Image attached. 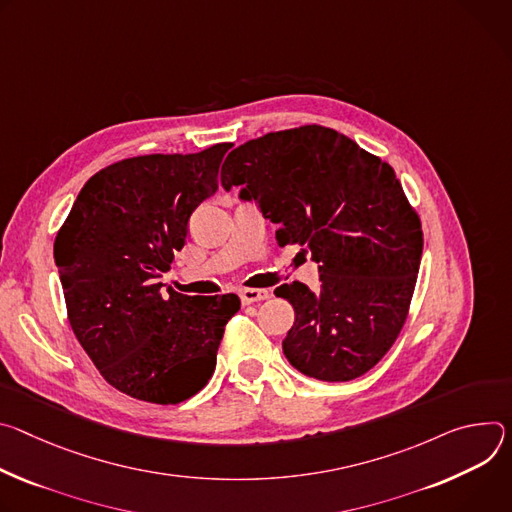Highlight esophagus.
Masks as SVG:
<instances>
[{"mask_svg":"<svg viewBox=\"0 0 512 512\" xmlns=\"http://www.w3.org/2000/svg\"><path fill=\"white\" fill-rule=\"evenodd\" d=\"M240 299H242L244 305H252V303H258V301L270 299V291L268 289H242Z\"/></svg>","mask_w":512,"mask_h":512,"instance_id":"1","label":"esophagus"}]
</instances>
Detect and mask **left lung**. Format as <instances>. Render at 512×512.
I'll return each mask as SVG.
<instances>
[{"label": "left lung", "mask_w": 512, "mask_h": 512, "mask_svg": "<svg viewBox=\"0 0 512 512\" xmlns=\"http://www.w3.org/2000/svg\"><path fill=\"white\" fill-rule=\"evenodd\" d=\"M225 191L256 201L278 246L299 244L321 287H276L295 309L282 352L305 376L366 374L399 337L413 299L423 230L390 164L348 136L301 126L250 140L225 158Z\"/></svg>", "instance_id": "left-lung-1"}]
</instances>
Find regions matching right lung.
<instances>
[{
  "label": "right lung",
  "instance_id": "1",
  "mask_svg": "<svg viewBox=\"0 0 512 512\" xmlns=\"http://www.w3.org/2000/svg\"><path fill=\"white\" fill-rule=\"evenodd\" d=\"M230 142L195 154H146L95 173L54 240L69 323L99 374L132 399L177 405L215 370L238 295L162 293L187 223L215 195Z\"/></svg>",
  "mask_w": 512,
  "mask_h": 512
}]
</instances>
